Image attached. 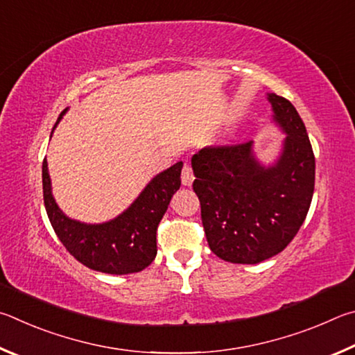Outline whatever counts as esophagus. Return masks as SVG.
I'll use <instances>...</instances> for the list:
<instances>
[{
  "instance_id": "obj_1",
  "label": "esophagus",
  "mask_w": 355,
  "mask_h": 355,
  "mask_svg": "<svg viewBox=\"0 0 355 355\" xmlns=\"http://www.w3.org/2000/svg\"><path fill=\"white\" fill-rule=\"evenodd\" d=\"M181 179H182V185L185 187H190L191 184L195 181V176H193V170H191V166L189 164H185L182 168V174H181Z\"/></svg>"
}]
</instances>
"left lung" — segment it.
I'll list each match as a JSON object with an SVG mask.
<instances>
[{
    "label": "left lung",
    "mask_w": 355,
    "mask_h": 355,
    "mask_svg": "<svg viewBox=\"0 0 355 355\" xmlns=\"http://www.w3.org/2000/svg\"><path fill=\"white\" fill-rule=\"evenodd\" d=\"M285 134L281 153L263 164L254 141L204 148L191 157L193 190L214 254L254 265L284 251L306 220L315 189V155L306 126L288 99L266 95Z\"/></svg>",
    "instance_id": "8db88e82"
}]
</instances>
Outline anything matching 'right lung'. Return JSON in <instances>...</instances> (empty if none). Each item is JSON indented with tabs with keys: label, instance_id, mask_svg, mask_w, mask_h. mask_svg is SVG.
I'll return each mask as SVG.
<instances>
[{
	"label": "right lung",
	"instance_id": "1",
	"mask_svg": "<svg viewBox=\"0 0 355 355\" xmlns=\"http://www.w3.org/2000/svg\"><path fill=\"white\" fill-rule=\"evenodd\" d=\"M67 110L68 107L59 115L53 130ZM182 165V162H178L155 174L134 202L115 218L90 225L62 212L53 196L45 159L42 165L43 201L55 235L67 251L90 270L107 275H129L145 270L157 254L155 232L173 195L181 187Z\"/></svg>",
	"mask_w": 355,
	"mask_h": 355
}]
</instances>
